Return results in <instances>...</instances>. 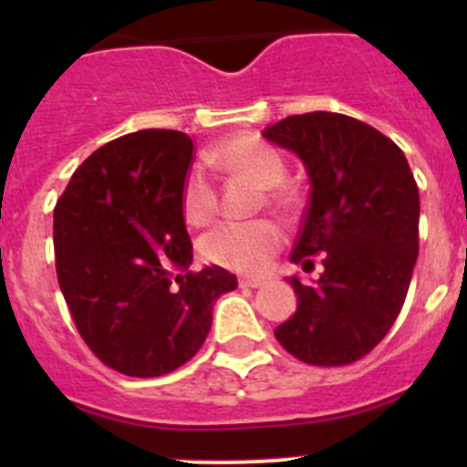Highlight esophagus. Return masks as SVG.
<instances>
[{"label": "esophagus", "mask_w": 467, "mask_h": 467, "mask_svg": "<svg viewBox=\"0 0 467 467\" xmlns=\"http://www.w3.org/2000/svg\"><path fill=\"white\" fill-rule=\"evenodd\" d=\"M238 285H241V287H262L264 285V280L262 278H241L238 280Z\"/></svg>", "instance_id": "1"}]
</instances>
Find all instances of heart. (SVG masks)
Returning a JSON list of instances; mask_svg holds the SVG:
<instances>
[{
	"label": "heart",
	"instance_id": "obj_1",
	"mask_svg": "<svg viewBox=\"0 0 467 467\" xmlns=\"http://www.w3.org/2000/svg\"><path fill=\"white\" fill-rule=\"evenodd\" d=\"M213 161L231 175H238L262 189L264 201L280 213H295L301 205V193L285 180V159L271 144L257 138H229L213 151ZM220 198L208 172L192 168L182 182V213L187 222L203 226L214 220ZM283 229L274 220L224 222L201 238V254L210 264L259 275L271 266V259L283 245Z\"/></svg>",
	"mask_w": 467,
	"mask_h": 467
}]
</instances>
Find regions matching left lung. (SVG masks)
<instances>
[{
  "label": "left lung",
  "instance_id": "1",
  "mask_svg": "<svg viewBox=\"0 0 467 467\" xmlns=\"http://www.w3.org/2000/svg\"><path fill=\"white\" fill-rule=\"evenodd\" d=\"M308 171L311 196L290 262L323 274L292 278L296 313L275 339L306 365L365 358L393 327L419 257V187L390 138L346 114H295L264 130Z\"/></svg>",
  "mask_w": 467,
  "mask_h": 467
}]
</instances>
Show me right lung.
I'll return each instance as SVG.
<instances>
[{
    "instance_id": "add662e5",
    "label": "right lung",
    "mask_w": 467,
    "mask_h": 467,
    "mask_svg": "<svg viewBox=\"0 0 467 467\" xmlns=\"http://www.w3.org/2000/svg\"><path fill=\"white\" fill-rule=\"evenodd\" d=\"M193 142L180 130H138L95 150L53 210L57 283L95 358L126 377H163L192 360L213 304L236 290L222 266L193 259L182 182Z\"/></svg>"
}]
</instances>
